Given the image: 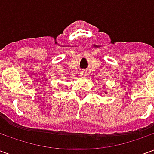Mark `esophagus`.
<instances>
[{
    "label": "esophagus",
    "instance_id": "esophagus-1",
    "mask_svg": "<svg viewBox=\"0 0 154 154\" xmlns=\"http://www.w3.org/2000/svg\"><path fill=\"white\" fill-rule=\"evenodd\" d=\"M80 74H81V76H82V77H86V76H87V71H86V70H82L80 72Z\"/></svg>",
    "mask_w": 154,
    "mask_h": 154
}]
</instances>
